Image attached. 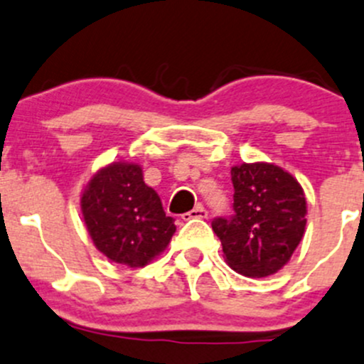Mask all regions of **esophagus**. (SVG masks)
Instances as JSON below:
<instances>
[{
  "label": "esophagus",
  "mask_w": 364,
  "mask_h": 364,
  "mask_svg": "<svg viewBox=\"0 0 364 364\" xmlns=\"http://www.w3.org/2000/svg\"><path fill=\"white\" fill-rule=\"evenodd\" d=\"M183 220H204V218H208V211H205V208L204 205H195V208L192 209V211L190 213H185L183 214Z\"/></svg>",
  "instance_id": "1"
}]
</instances>
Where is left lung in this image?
Wrapping results in <instances>:
<instances>
[{"label": "left lung", "instance_id": "obj_1", "mask_svg": "<svg viewBox=\"0 0 364 364\" xmlns=\"http://www.w3.org/2000/svg\"><path fill=\"white\" fill-rule=\"evenodd\" d=\"M232 183L233 214L211 223L227 263L246 277L272 275L304 237V190L289 172L267 162L232 167Z\"/></svg>", "mask_w": 364, "mask_h": 364}]
</instances>
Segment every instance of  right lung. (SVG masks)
Segmentation results:
<instances>
[{"label":"right lung","mask_w":364,"mask_h":364,"mask_svg":"<svg viewBox=\"0 0 364 364\" xmlns=\"http://www.w3.org/2000/svg\"><path fill=\"white\" fill-rule=\"evenodd\" d=\"M82 214L95 247L132 269L156 258L176 232L137 164L113 162L95 172L82 195Z\"/></svg>","instance_id":"obj_1"}]
</instances>
